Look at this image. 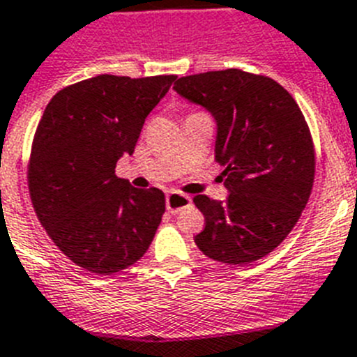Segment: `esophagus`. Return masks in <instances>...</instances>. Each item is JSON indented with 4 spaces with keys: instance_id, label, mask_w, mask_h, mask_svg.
Here are the masks:
<instances>
[{
    "instance_id": "1",
    "label": "esophagus",
    "mask_w": 357,
    "mask_h": 357,
    "mask_svg": "<svg viewBox=\"0 0 357 357\" xmlns=\"http://www.w3.org/2000/svg\"><path fill=\"white\" fill-rule=\"evenodd\" d=\"M190 204H192L190 195L181 194V192H178V190H172L167 194L165 206H167V210L171 211V213H178L179 210H183V208H186V206H190Z\"/></svg>"
}]
</instances>
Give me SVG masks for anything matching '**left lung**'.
<instances>
[{
	"mask_svg": "<svg viewBox=\"0 0 357 357\" xmlns=\"http://www.w3.org/2000/svg\"><path fill=\"white\" fill-rule=\"evenodd\" d=\"M174 91L217 121L215 160L224 165L226 201L195 195L204 229L199 249L215 261L247 265L294 229L314 181V146L303 112L268 76L240 69L183 76Z\"/></svg>",
	"mask_w": 357,
	"mask_h": 357,
	"instance_id": "obj_1",
	"label": "left lung"
}]
</instances>
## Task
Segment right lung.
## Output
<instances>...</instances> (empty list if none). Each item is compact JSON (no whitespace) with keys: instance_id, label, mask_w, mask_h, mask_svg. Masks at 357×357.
I'll return each mask as SVG.
<instances>
[{"instance_id":"add662e5","label":"right lung","mask_w":357,"mask_h":357,"mask_svg":"<svg viewBox=\"0 0 357 357\" xmlns=\"http://www.w3.org/2000/svg\"><path fill=\"white\" fill-rule=\"evenodd\" d=\"M174 75H99L69 85L44 110L28 163L33 210L76 265L108 275L139 261L162 222L165 195L115 176Z\"/></svg>"}]
</instances>
